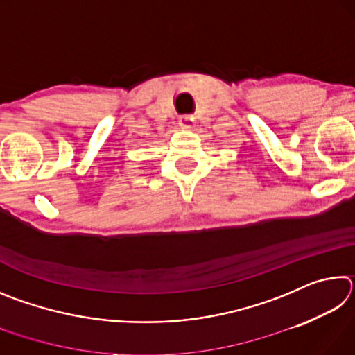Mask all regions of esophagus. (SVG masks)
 I'll return each instance as SVG.
<instances>
[{"label": "esophagus", "instance_id": "obj_1", "mask_svg": "<svg viewBox=\"0 0 355 355\" xmlns=\"http://www.w3.org/2000/svg\"><path fill=\"white\" fill-rule=\"evenodd\" d=\"M180 127L184 130H191L192 127H194V119H192L191 116H183L182 119H180Z\"/></svg>", "mask_w": 355, "mask_h": 355}]
</instances>
